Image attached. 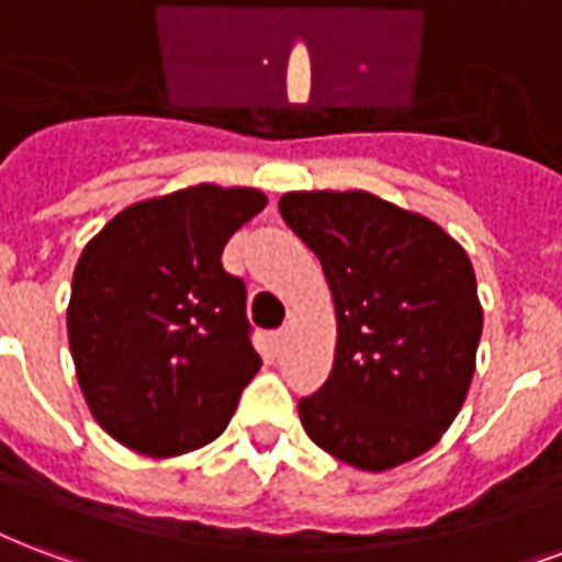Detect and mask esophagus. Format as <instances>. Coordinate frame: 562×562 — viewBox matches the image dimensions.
<instances>
[{
    "label": "esophagus",
    "mask_w": 562,
    "mask_h": 562,
    "mask_svg": "<svg viewBox=\"0 0 562 562\" xmlns=\"http://www.w3.org/2000/svg\"><path fill=\"white\" fill-rule=\"evenodd\" d=\"M286 340V328H278V331H272V344H276V349Z\"/></svg>",
    "instance_id": "obj_1"
}]
</instances>
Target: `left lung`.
I'll return each instance as SVG.
<instances>
[{
  "label": "left lung",
  "mask_w": 562,
  "mask_h": 562,
  "mask_svg": "<svg viewBox=\"0 0 562 562\" xmlns=\"http://www.w3.org/2000/svg\"><path fill=\"white\" fill-rule=\"evenodd\" d=\"M278 210L319 257L337 314L331 373L299 400L305 432L361 471L420 457L474 376L483 307L465 248L370 192H286Z\"/></svg>",
  "instance_id": "1"
}]
</instances>
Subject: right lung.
<instances>
[{"label":"right lung","mask_w":562,"mask_h":562,"mask_svg":"<svg viewBox=\"0 0 562 562\" xmlns=\"http://www.w3.org/2000/svg\"><path fill=\"white\" fill-rule=\"evenodd\" d=\"M266 206L257 189L201 183L121 210L74 269L67 340L97 424L145 457L225 432L260 370L246 284L227 239Z\"/></svg>","instance_id":"obj_1"}]
</instances>
